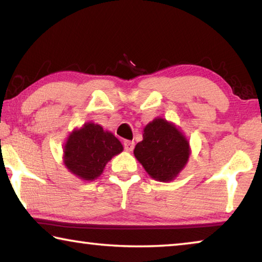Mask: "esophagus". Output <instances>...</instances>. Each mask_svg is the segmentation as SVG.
I'll return each mask as SVG.
<instances>
[{
  "mask_svg": "<svg viewBox=\"0 0 262 262\" xmlns=\"http://www.w3.org/2000/svg\"><path fill=\"white\" fill-rule=\"evenodd\" d=\"M134 145H135L134 141H129V140L123 141V148H125L126 151H132V150L134 149Z\"/></svg>",
  "mask_w": 262,
  "mask_h": 262,
  "instance_id": "34e87169",
  "label": "esophagus"
}]
</instances>
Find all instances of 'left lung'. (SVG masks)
<instances>
[{"label":"left lung","mask_w":262,"mask_h":262,"mask_svg":"<svg viewBox=\"0 0 262 262\" xmlns=\"http://www.w3.org/2000/svg\"><path fill=\"white\" fill-rule=\"evenodd\" d=\"M134 155L154 179L170 181L188 161V142L172 123L156 119L144 128Z\"/></svg>","instance_id":"left-lung-1"}]
</instances>
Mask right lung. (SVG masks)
Returning a JSON list of instances; mask_svg holds the SVG:
<instances>
[{
    "label": "right lung",
    "mask_w": 262,
    "mask_h": 262,
    "mask_svg": "<svg viewBox=\"0 0 262 262\" xmlns=\"http://www.w3.org/2000/svg\"><path fill=\"white\" fill-rule=\"evenodd\" d=\"M122 144L112 133L88 122L75 130L64 145V164L83 180H95L111 158L122 151Z\"/></svg>",
    "instance_id": "right-lung-1"
}]
</instances>
